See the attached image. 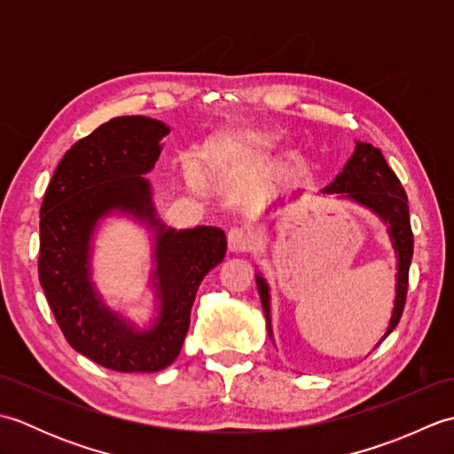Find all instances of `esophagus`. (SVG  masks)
<instances>
[{"instance_id":"esophagus-1","label":"esophagus","mask_w":454,"mask_h":454,"mask_svg":"<svg viewBox=\"0 0 454 454\" xmlns=\"http://www.w3.org/2000/svg\"><path fill=\"white\" fill-rule=\"evenodd\" d=\"M255 246V238L252 232H247L244 228H232L228 232V249L236 254L252 252Z\"/></svg>"}]
</instances>
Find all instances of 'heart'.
<instances>
[{"instance_id": "1", "label": "heart", "mask_w": 454, "mask_h": 454, "mask_svg": "<svg viewBox=\"0 0 454 454\" xmlns=\"http://www.w3.org/2000/svg\"><path fill=\"white\" fill-rule=\"evenodd\" d=\"M277 137L255 130H236L220 134L208 142L205 150V161L210 173L226 176V173L252 166L255 161L265 160L275 148ZM185 176L192 187H200L202 179L197 163H185Z\"/></svg>"}]
</instances>
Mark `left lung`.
Instances as JSON below:
<instances>
[{
    "label": "left lung",
    "instance_id": "obj_1",
    "mask_svg": "<svg viewBox=\"0 0 454 454\" xmlns=\"http://www.w3.org/2000/svg\"><path fill=\"white\" fill-rule=\"evenodd\" d=\"M324 192H340L343 199H351L355 202L369 207L376 212L384 222L390 224V236L394 242V249L398 252V285H396V302H394V312L390 317L388 330L384 333L380 343L392 333L394 327L398 325L403 306H406L408 294V275L410 263L413 255V234L410 224V207L408 197L403 191L396 173L384 160L382 152L374 148L372 144L356 142L355 153L351 160L345 163L343 171L324 189ZM257 291L262 298L267 327L271 333V316H269V286L263 277L257 275ZM379 343V345H380Z\"/></svg>",
    "mask_w": 454,
    "mask_h": 454
}]
</instances>
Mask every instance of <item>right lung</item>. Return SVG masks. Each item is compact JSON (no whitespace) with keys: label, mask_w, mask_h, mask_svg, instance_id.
Returning a JSON list of instances; mask_svg holds the SVG:
<instances>
[{"label":"right lung","mask_w":454,"mask_h":454,"mask_svg":"<svg viewBox=\"0 0 454 454\" xmlns=\"http://www.w3.org/2000/svg\"><path fill=\"white\" fill-rule=\"evenodd\" d=\"M169 129L148 117H117L78 140L58 163L41 207L38 281L56 324L75 351L105 369L156 372L185 341L202 278L226 255V234L215 226L168 230L152 207L144 177L158 161ZM111 209L130 211L157 228L160 316L137 333L111 313L89 281L90 234Z\"/></svg>","instance_id":"right-lung-1"}]
</instances>
